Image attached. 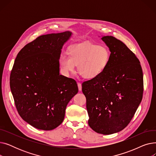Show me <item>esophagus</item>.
Returning <instances> with one entry per match:
<instances>
[{
	"label": "esophagus",
	"instance_id": "34e87169",
	"mask_svg": "<svg viewBox=\"0 0 156 156\" xmlns=\"http://www.w3.org/2000/svg\"><path fill=\"white\" fill-rule=\"evenodd\" d=\"M78 87L79 90L81 91V88H82V87H81V84L80 83H78Z\"/></svg>",
	"mask_w": 156,
	"mask_h": 156
}]
</instances>
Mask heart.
Here are the masks:
<instances>
[{"mask_svg": "<svg viewBox=\"0 0 156 156\" xmlns=\"http://www.w3.org/2000/svg\"><path fill=\"white\" fill-rule=\"evenodd\" d=\"M69 56L61 54L59 64L66 76L74 73L77 65L80 75L87 80L99 76L107 68L110 60V51L104 45L90 42H84L71 46L69 49Z\"/></svg>", "mask_w": 156, "mask_h": 156, "instance_id": "heart-1", "label": "heart"}]
</instances>
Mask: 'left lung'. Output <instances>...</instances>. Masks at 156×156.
Instances as JSON below:
<instances>
[{
	"instance_id": "obj_1",
	"label": "left lung",
	"mask_w": 156,
	"mask_h": 156,
	"mask_svg": "<svg viewBox=\"0 0 156 156\" xmlns=\"http://www.w3.org/2000/svg\"><path fill=\"white\" fill-rule=\"evenodd\" d=\"M109 48L107 68L97 78L82 83L88 125L98 133L123 129L133 118L143 95V73L136 55L121 41L102 36Z\"/></svg>"
}]
</instances>
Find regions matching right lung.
I'll list each match as a JSON object with an SVG mask.
<instances>
[{"instance_id": "add662e5", "label": "right lung", "mask_w": 156, "mask_h": 156, "mask_svg": "<svg viewBox=\"0 0 156 156\" xmlns=\"http://www.w3.org/2000/svg\"><path fill=\"white\" fill-rule=\"evenodd\" d=\"M73 34L44 35L24 46L14 61L10 87L22 119L38 129L52 130L64 120L78 92L76 81L60 75L59 57Z\"/></svg>"}]
</instances>
